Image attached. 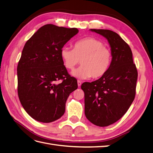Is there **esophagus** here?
I'll return each mask as SVG.
<instances>
[{
  "instance_id": "1",
  "label": "esophagus",
  "mask_w": 153,
  "mask_h": 153,
  "mask_svg": "<svg viewBox=\"0 0 153 153\" xmlns=\"http://www.w3.org/2000/svg\"><path fill=\"white\" fill-rule=\"evenodd\" d=\"M77 84H78V86L80 87V85H82V82L80 80H78L77 81Z\"/></svg>"
}]
</instances>
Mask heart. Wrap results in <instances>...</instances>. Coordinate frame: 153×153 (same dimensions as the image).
Returning a JSON list of instances; mask_svg holds the SVG:
<instances>
[{"label":"heart","mask_w":153,"mask_h":153,"mask_svg":"<svg viewBox=\"0 0 153 153\" xmlns=\"http://www.w3.org/2000/svg\"><path fill=\"white\" fill-rule=\"evenodd\" d=\"M63 64L68 69H73L80 62L82 65L71 72L80 79L103 77L108 72L112 55L102 41L94 38H85L77 41L74 48L64 46L61 50Z\"/></svg>","instance_id":"b5f03b06"}]
</instances>
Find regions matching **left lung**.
Instances as JSON below:
<instances>
[{
	"label": "left lung",
	"instance_id": "8db88e82",
	"mask_svg": "<svg viewBox=\"0 0 153 153\" xmlns=\"http://www.w3.org/2000/svg\"><path fill=\"white\" fill-rule=\"evenodd\" d=\"M107 39L112 55L108 72L96 81L84 82L85 115L96 126L105 127L121 119L135 99L138 73L129 45L114 31L90 29Z\"/></svg>",
	"mask_w": 153,
	"mask_h": 153
}]
</instances>
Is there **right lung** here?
I'll return each instance as SVG.
<instances>
[{
  "mask_svg": "<svg viewBox=\"0 0 153 153\" xmlns=\"http://www.w3.org/2000/svg\"><path fill=\"white\" fill-rule=\"evenodd\" d=\"M78 32L76 28L47 24L24 46L17 67L18 94L26 112L36 121L48 123L61 118L68 96L78 88L61 57V48ZM59 79L62 82L57 85Z\"/></svg>",
  "mask_w": 153,
  "mask_h": 153,
  "instance_id": "right-lung-1",
  "label": "right lung"
}]
</instances>
